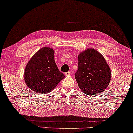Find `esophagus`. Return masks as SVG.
Segmentation results:
<instances>
[{
	"instance_id": "34e87169",
	"label": "esophagus",
	"mask_w": 133,
	"mask_h": 133,
	"mask_svg": "<svg viewBox=\"0 0 133 133\" xmlns=\"http://www.w3.org/2000/svg\"><path fill=\"white\" fill-rule=\"evenodd\" d=\"M64 75H65V76H69V75H71V73H70V72H65V73L64 74Z\"/></svg>"
}]
</instances>
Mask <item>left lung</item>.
<instances>
[{
  "instance_id": "8db88e82",
  "label": "left lung",
  "mask_w": 133,
  "mask_h": 133,
  "mask_svg": "<svg viewBox=\"0 0 133 133\" xmlns=\"http://www.w3.org/2000/svg\"><path fill=\"white\" fill-rule=\"evenodd\" d=\"M78 70L75 79L79 88L87 95L103 91L111 79V71L104 56L93 48L82 51L77 57Z\"/></svg>"
}]
</instances>
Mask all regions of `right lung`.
Here are the masks:
<instances>
[{
	"label": "right lung",
	"mask_w": 133,
	"mask_h": 133,
	"mask_svg": "<svg viewBox=\"0 0 133 133\" xmlns=\"http://www.w3.org/2000/svg\"><path fill=\"white\" fill-rule=\"evenodd\" d=\"M65 77L54 61V50L42 47L31 57L25 66L24 80L34 92L47 94L51 92Z\"/></svg>",
	"instance_id": "add662e5"
}]
</instances>
